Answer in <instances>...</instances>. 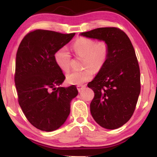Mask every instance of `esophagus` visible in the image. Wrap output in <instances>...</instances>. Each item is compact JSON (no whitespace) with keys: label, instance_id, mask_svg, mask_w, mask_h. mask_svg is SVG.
I'll list each match as a JSON object with an SVG mask.
<instances>
[{"label":"esophagus","instance_id":"esophagus-1","mask_svg":"<svg viewBox=\"0 0 157 157\" xmlns=\"http://www.w3.org/2000/svg\"><path fill=\"white\" fill-rule=\"evenodd\" d=\"M85 87H86L85 85H78V86H77V89H78L79 92H81Z\"/></svg>","mask_w":157,"mask_h":157}]
</instances>
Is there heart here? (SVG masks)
Here are the masks:
<instances>
[{"instance_id":"1","label":"heart","mask_w":157,"mask_h":157,"mask_svg":"<svg viewBox=\"0 0 157 157\" xmlns=\"http://www.w3.org/2000/svg\"><path fill=\"white\" fill-rule=\"evenodd\" d=\"M77 56L83 57L84 70L72 71L66 75V80L71 84L82 85L93 78L94 71H99L108 58V45L104 41L95 42L94 39L79 37L73 45ZM55 61L61 70L68 71L70 68L71 55L66 47L57 50L54 55Z\"/></svg>"}]
</instances>
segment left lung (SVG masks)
Listing matches in <instances>:
<instances>
[{"instance_id": "obj_1", "label": "left lung", "mask_w": 157, "mask_h": 157, "mask_svg": "<svg viewBox=\"0 0 157 157\" xmlns=\"http://www.w3.org/2000/svg\"><path fill=\"white\" fill-rule=\"evenodd\" d=\"M79 34L108 45L107 62L88 84L95 94L90 110L102 127L119 128L131 118L140 92V69L134 47L127 34L117 28H100Z\"/></svg>"}]
</instances>
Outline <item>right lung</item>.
I'll use <instances>...</instances> for the list:
<instances>
[{"instance_id":"right-lung-1","label":"right lung","mask_w":157,"mask_h":157,"mask_svg":"<svg viewBox=\"0 0 157 157\" xmlns=\"http://www.w3.org/2000/svg\"><path fill=\"white\" fill-rule=\"evenodd\" d=\"M75 34L36 30L18 46L14 76L18 103L28 121L42 131H54L65 123L78 94L75 85L59 86L65 76L54 58Z\"/></svg>"}]
</instances>
